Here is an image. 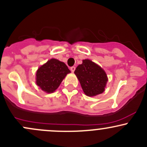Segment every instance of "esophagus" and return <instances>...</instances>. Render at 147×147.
<instances>
[{
	"mask_svg": "<svg viewBox=\"0 0 147 147\" xmlns=\"http://www.w3.org/2000/svg\"><path fill=\"white\" fill-rule=\"evenodd\" d=\"M70 70L72 71V72H74V71L75 70V67H74V66H72V67H70Z\"/></svg>",
	"mask_w": 147,
	"mask_h": 147,
	"instance_id": "esophagus-1",
	"label": "esophagus"
}]
</instances>
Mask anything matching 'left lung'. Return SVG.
I'll return each instance as SVG.
<instances>
[{
	"mask_svg": "<svg viewBox=\"0 0 147 147\" xmlns=\"http://www.w3.org/2000/svg\"><path fill=\"white\" fill-rule=\"evenodd\" d=\"M84 94L88 96H94L103 93L108 78L105 71L100 66L91 61L83 60L75 70Z\"/></svg>",
	"mask_w": 147,
	"mask_h": 147,
	"instance_id": "1",
	"label": "left lung"
}]
</instances>
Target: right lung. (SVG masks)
I'll list each match as a JSON object with an SVG mask.
<instances>
[{
	"label": "right lung",
	"mask_w": 147,
	"mask_h": 147,
	"mask_svg": "<svg viewBox=\"0 0 147 147\" xmlns=\"http://www.w3.org/2000/svg\"><path fill=\"white\" fill-rule=\"evenodd\" d=\"M69 72L70 70L64 63L52 58L37 70L36 84L44 92L52 93L58 89L65 77Z\"/></svg>",
	"instance_id": "obj_1"
}]
</instances>
